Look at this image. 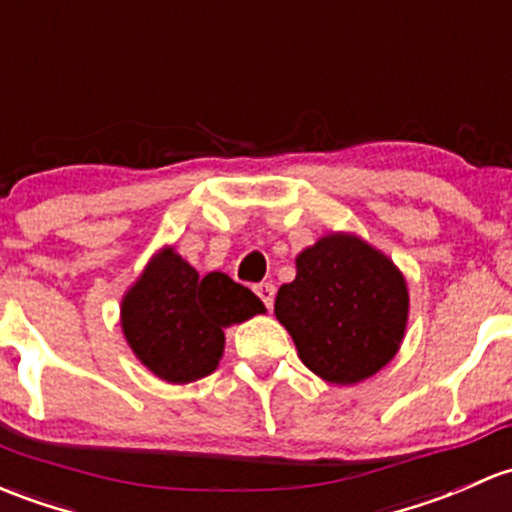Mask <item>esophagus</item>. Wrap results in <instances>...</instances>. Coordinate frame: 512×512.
<instances>
[{"label":"esophagus","mask_w":512,"mask_h":512,"mask_svg":"<svg viewBox=\"0 0 512 512\" xmlns=\"http://www.w3.org/2000/svg\"><path fill=\"white\" fill-rule=\"evenodd\" d=\"M255 292H257V297L265 301L267 309H270V306L274 304V294H277V287H274L272 282H262V284H257Z\"/></svg>","instance_id":"obj_1"}]
</instances>
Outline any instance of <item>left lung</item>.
<instances>
[{
	"label": "left lung",
	"mask_w": 512,
	"mask_h": 512,
	"mask_svg": "<svg viewBox=\"0 0 512 512\" xmlns=\"http://www.w3.org/2000/svg\"><path fill=\"white\" fill-rule=\"evenodd\" d=\"M294 262L297 277L279 287L274 316L301 363L333 385L373 378L405 338V274L378 247L341 230L301 250Z\"/></svg>",
	"instance_id": "8db88e82"
}]
</instances>
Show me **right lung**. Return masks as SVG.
Instances as JSON below:
<instances>
[{"label": "right lung", "mask_w": 512, "mask_h": 512, "mask_svg": "<svg viewBox=\"0 0 512 512\" xmlns=\"http://www.w3.org/2000/svg\"><path fill=\"white\" fill-rule=\"evenodd\" d=\"M265 311L250 289L225 272L201 277L174 245H164L122 294L120 324L127 346L149 373L186 385L218 368L225 328Z\"/></svg>", "instance_id": "1"}]
</instances>
